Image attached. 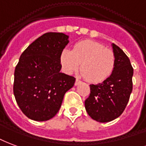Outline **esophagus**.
I'll use <instances>...</instances> for the list:
<instances>
[{"instance_id": "esophagus-1", "label": "esophagus", "mask_w": 146, "mask_h": 146, "mask_svg": "<svg viewBox=\"0 0 146 146\" xmlns=\"http://www.w3.org/2000/svg\"><path fill=\"white\" fill-rule=\"evenodd\" d=\"M80 83L81 81L78 80V79H76V80H75V82H74V86H78Z\"/></svg>"}]
</instances>
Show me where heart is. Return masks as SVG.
<instances>
[{
    "label": "heart",
    "mask_w": 146,
    "mask_h": 146,
    "mask_svg": "<svg viewBox=\"0 0 146 146\" xmlns=\"http://www.w3.org/2000/svg\"><path fill=\"white\" fill-rule=\"evenodd\" d=\"M64 72L68 74L76 72L81 64L82 75L92 83H99L111 75L116 64L113 51L100 42L83 40L76 42L73 49L64 48L60 55Z\"/></svg>",
    "instance_id": "b5f03b06"
}]
</instances>
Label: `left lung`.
<instances>
[{"instance_id": "left-lung-1", "label": "left lung", "mask_w": 146, "mask_h": 146, "mask_svg": "<svg viewBox=\"0 0 146 146\" xmlns=\"http://www.w3.org/2000/svg\"><path fill=\"white\" fill-rule=\"evenodd\" d=\"M111 46L116 57L114 70L103 82L90 85V95L85 101L88 114L101 123L120 117L132 92L133 68L129 58L119 46Z\"/></svg>"}]
</instances>
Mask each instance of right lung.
I'll use <instances>...</instances> for the list:
<instances>
[{
    "mask_svg": "<svg viewBox=\"0 0 146 146\" xmlns=\"http://www.w3.org/2000/svg\"><path fill=\"white\" fill-rule=\"evenodd\" d=\"M62 33H47L31 43L15 70L14 95L31 120L48 121L57 114L75 78L60 72V55L69 42Z\"/></svg>",
    "mask_w": 146,
    "mask_h": 146,
    "instance_id": "add662e5",
    "label": "right lung"
}]
</instances>
